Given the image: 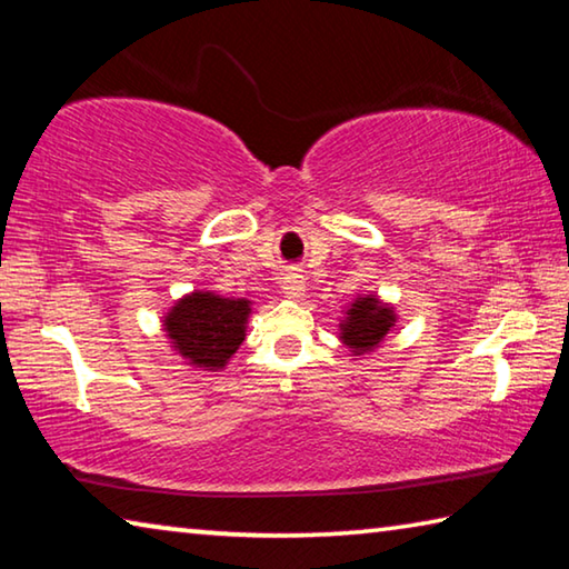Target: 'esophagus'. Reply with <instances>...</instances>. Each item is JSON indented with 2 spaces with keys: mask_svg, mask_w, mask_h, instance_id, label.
Instances as JSON below:
<instances>
[{
  "mask_svg": "<svg viewBox=\"0 0 569 569\" xmlns=\"http://www.w3.org/2000/svg\"><path fill=\"white\" fill-rule=\"evenodd\" d=\"M283 286V293L286 296H291V298H298L303 293V288H306V278L301 276V271H298V268H288V271L283 273V281H281Z\"/></svg>",
  "mask_w": 569,
  "mask_h": 569,
  "instance_id": "esophagus-1",
  "label": "esophagus"
}]
</instances>
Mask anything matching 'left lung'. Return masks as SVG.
<instances>
[{"label":"left lung","instance_id":"1","mask_svg":"<svg viewBox=\"0 0 569 569\" xmlns=\"http://www.w3.org/2000/svg\"><path fill=\"white\" fill-rule=\"evenodd\" d=\"M393 323H397V316L391 306H383L373 296L356 298L341 323V339L353 353H369L383 341Z\"/></svg>","mask_w":569,"mask_h":569}]
</instances>
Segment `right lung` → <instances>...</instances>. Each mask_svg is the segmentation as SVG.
<instances>
[{"instance_id": "1", "label": "right lung", "mask_w": 569, "mask_h": 569, "mask_svg": "<svg viewBox=\"0 0 569 569\" xmlns=\"http://www.w3.org/2000/svg\"><path fill=\"white\" fill-rule=\"evenodd\" d=\"M250 301L220 298L210 291H196L170 308L166 316L168 339L192 366L218 371L246 339Z\"/></svg>"}]
</instances>
